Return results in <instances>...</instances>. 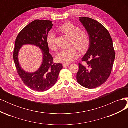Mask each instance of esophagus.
<instances>
[{"instance_id": "34e87169", "label": "esophagus", "mask_w": 128, "mask_h": 128, "mask_svg": "<svg viewBox=\"0 0 128 128\" xmlns=\"http://www.w3.org/2000/svg\"><path fill=\"white\" fill-rule=\"evenodd\" d=\"M69 65V64H66V63H64L63 64V66L64 67H66V66H68Z\"/></svg>"}]
</instances>
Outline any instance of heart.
<instances>
[{
  "mask_svg": "<svg viewBox=\"0 0 128 128\" xmlns=\"http://www.w3.org/2000/svg\"><path fill=\"white\" fill-rule=\"evenodd\" d=\"M58 30L70 38V45L72 47L62 50L58 53L56 59L62 62L69 64L73 61L78 56V50L81 53L86 52L90 45V37L88 34L83 30H80L78 26L69 22L61 24ZM46 42L48 48L56 51L57 46L56 42V36L51 32L46 38Z\"/></svg>",
  "mask_w": 128,
  "mask_h": 128,
  "instance_id": "1",
  "label": "heart"
}]
</instances>
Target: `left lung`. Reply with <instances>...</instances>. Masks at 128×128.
<instances>
[{"instance_id":"left-lung-1","label":"left lung","mask_w":128,"mask_h":128,"mask_svg":"<svg viewBox=\"0 0 128 128\" xmlns=\"http://www.w3.org/2000/svg\"><path fill=\"white\" fill-rule=\"evenodd\" d=\"M90 37V45L79 64L76 78L84 88H94L106 82L110 75L115 53L113 40L107 29L100 23L88 17H80Z\"/></svg>"}]
</instances>
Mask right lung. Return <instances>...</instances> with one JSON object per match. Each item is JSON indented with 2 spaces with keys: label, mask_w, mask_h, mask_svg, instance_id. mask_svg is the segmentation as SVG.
Segmentation results:
<instances>
[{
  "label": "right lung",
  "mask_w": 128,
  "mask_h": 128,
  "mask_svg": "<svg viewBox=\"0 0 128 128\" xmlns=\"http://www.w3.org/2000/svg\"><path fill=\"white\" fill-rule=\"evenodd\" d=\"M53 24L52 21L36 20L30 23L19 32L15 40L13 59L17 72L23 82L32 90L44 92L52 88L56 82L62 65L54 63L53 58L49 52L46 38ZM33 44L40 47L44 54L41 67L34 73L23 71L18 62L17 55L21 46L24 44Z\"/></svg>",
  "instance_id": "obj_1"
}]
</instances>
